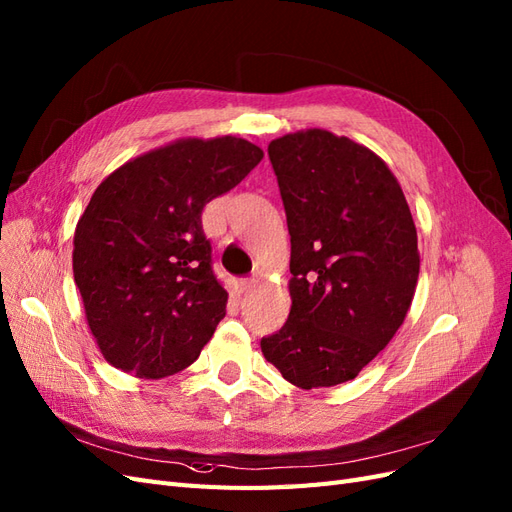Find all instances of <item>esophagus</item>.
<instances>
[{"label": "esophagus", "instance_id": "obj_1", "mask_svg": "<svg viewBox=\"0 0 512 512\" xmlns=\"http://www.w3.org/2000/svg\"><path fill=\"white\" fill-rule=\"evenodd\" d=\"M255 285H257V276H251V279H244L240 283V291H242V294H248V291H251Z\"/></svg>", "mask_w": 512, "mask_h": 512}]
</instances>
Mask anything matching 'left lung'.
<instances>
[{
	"instance_id": "left-lung-1",
	"label": "left lung",
	"mask_w": 512,
	"mask_h": 512,
	"mask_svg": "<svg viewBox=\"0 0 512 512\" xmlns=\"http://www.w3.org/2000/svg\"><path fill=\"white\" fill-rule=\"evenodd\" d=\"M291 236L285 326L261 352L289 384L354 379L410 311L420 253L399 180L373 150L324 128L270 141Z\"/></svg>"
}]
</instances>
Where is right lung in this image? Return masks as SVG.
I'll list each match as a JSON object with an SVG mask.
<instances>
[{"instance_id": "right-lung-1", "label": "right lung", "mask_w": 512, "mask_h": 512, "mask_svg": "<svg viewBox=\"0 0 512 512\" xmlns=\"http://www.w3.org/2000/svg\"><path fill=\"white\" fill-rule=\"evenodd\" d=\"M261 158L264 150L233 135L184 137L98 184L75 229L72 274L87 326L115 369L160 379L199 358L227 306L201 212Z\"/></svg>"}]
</instances>
